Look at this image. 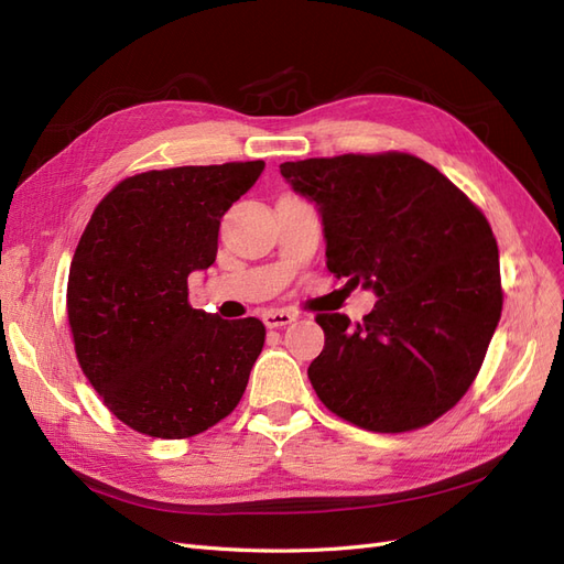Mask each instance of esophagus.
<instances>
[{
  "label": "esophagus",
  "instance_id": "obj_1",
  "mask_svg": "<svg viewBox=\"0 0 564 564\" xmlns=\"http://www.w3.org/2000/svg\"><path fill=\"white\" fill-rule=\"evenodd\" d=\"M294 319H296V315L289 311H268L263 315V324L268 329H282V327H286V324H292Z\"/></svg>",
  "mask_w": 564,
  "mask_h": 564
}]
</instances>
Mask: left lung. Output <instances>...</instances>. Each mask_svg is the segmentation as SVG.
<instances>
[{"instance_id":"left-lung-1","label":"left lung","mask_w":564,"mask_h":564,"mask_svg":"<svg viewBox=\"0 0 564 564\" xmlns=\"http://www.w3.org/2000/svg\"><path fill=\"white\" fill-rule=\"evenodd\" d=\"M317 204L327 268L377 292L362 322L319 313L308 367L322 404L373 433L433 423L466 395L503 305L489 220L429 162L406 152L280 164Z\"/></svg>"}]
</instances>
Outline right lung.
Here are the masks:
<instances>
[{
  "label": "right lung",
  "mask_w": 564,
  "mask_h": 564,
  "mask_svg": "<svg viewBox=\"0 0 564 564\" xmlns=\"http://www.w3.org/2000/svg\"><path fill=\"white\" fill-rule=\"evenodd\" d=\"M263 166L256 160L129 176L84 228L67 278V322L84 377L129 429L193 437L242 400L265 344L263 322L195 311L187 275L216 261L220 218Z\"/></svg>",
  "instance_id": "obj_1"
}]
</instances>
